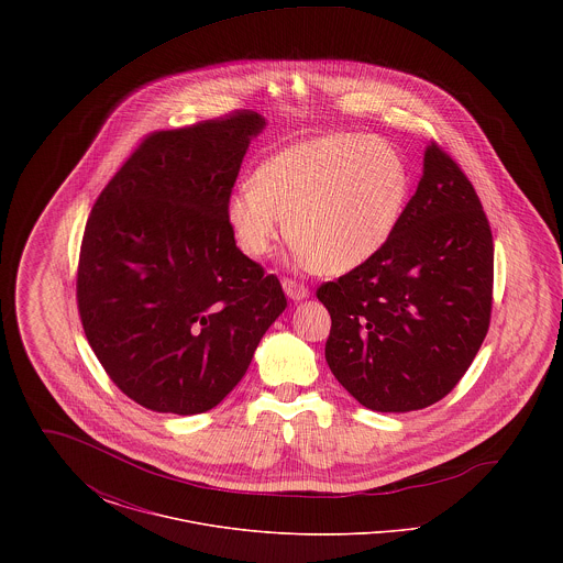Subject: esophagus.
I'll return each instance as SVG.
<instances>
[{
    "mask_svg": "<svg viewBox=\"0 0 563 563\" xmlns=\"http://www.w3.org/2000/svg\"><path fill=\"white\" fill-rule=\"evenodd\" d=\"M283 289H285L287 297H291L294 301H301V299H306L310 295V289L303 283H297V280H291V278L283 280Z\"/></svg>",
    "mask_w": 563,
    "mask_h": 563,
    "instance_id": "1",
    "label": "esophagus"
}]
</instances>
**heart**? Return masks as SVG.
Listing matches in <instances>:
<instances>
[{"label":"heart","mask_w":563,"mask_h":563,"mask_svg":"<svg viewBox=\"0 0 563 563\" xmlns=\"http://www.w3.org/2000/svg\"><path fill=\"white\" fill-rule=\"evenodd\" d=\"M409 191L405 162L388 143L338 133L272 156L225 200L242 253L268 255L287 219V239L312 268L363 266L393 239Z\"/></svg>","instance_id":"1"}]
</instances>
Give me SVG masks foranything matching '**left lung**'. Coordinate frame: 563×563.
<instances>
[{
	"label": "left lung",
	"mask_w": 563,
	"mask_h": 563,
	"mask_svg": "<svg viewBox=\"0 0 563 563\" xmlns=\"http://www.w3.org/2000/svg\"><path fill=\"white\" fill-rule=\"evenodd\" d=\"M494 242L479 196L437 143L386 246L319 287L331 314L329 369L367 409L402 413L441 401L482 349Z\"/></svg>",
	"instance_id": "left-lung-1"
}]
</instances>
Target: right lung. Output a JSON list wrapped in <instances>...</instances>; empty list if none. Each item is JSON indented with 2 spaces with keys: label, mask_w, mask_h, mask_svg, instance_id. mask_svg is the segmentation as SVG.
<instances>
[{
  "label": "right lung",
  "mask_w": 563,
  "mask_h": 563,
  "mask_svg": "<svg viewBox=\"0 0 563 563\" xmlns=\"http://www.w3.org/2000/svg\"><path fill=\"white\" fill-rule=\"evenodd\" d=\"M266 120L255 111L147 134L86 221L78 310L90 349L134 402L194 416L246 374L287 308L274 274L249 260L225 200Z\"/></svg>",
  "instance_id": "add662e5"
}]
</instances>
